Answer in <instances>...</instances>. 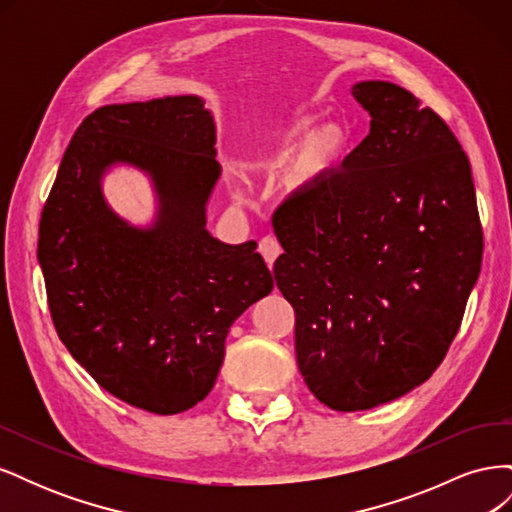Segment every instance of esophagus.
Masks as SVG:
<instances>
[{
    "instance_id": "obj_1",
    "label": "esophagus",
    "mask_w": 512,
    "mask_h": 512,
    "mask_svg": "<svg viewBox=\"0 0 512 512\" xmlns=\"http://www.w3.org/2000/svg\"><path fill=\"white\" fill-rule=\"evenodd\" d=\"M258 250H260V254H262V256H265L269 269L273 267L275 258L282 254V247H280V243H277L273 237H265V239H262V241H260V245H258Z\"/></svg>"
}]
</instances>
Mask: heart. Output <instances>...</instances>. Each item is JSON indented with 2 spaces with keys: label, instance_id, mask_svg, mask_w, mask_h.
I'll list each match as a JSON object with an SVG mask.
<instances>
[{
  "label": "heart",
  "instance_id": "obj_1",
  "mask_svg": "<svg viewBox=\"0 0 512 512\" xmlns=\"http://www.w3.org/2000/svg\"><path fill=\"white\" fill-rule=\"evenodd\" d=\"M316 123V115H301L286 126L260 136L256 147L243 158L247 175H273L282 170V188L288 196L307 198L322 190L346 164L352 136L344 123Z\"/></svg>",
  "mask_w": 512,
  "mask_h": 512
}]
</instances>
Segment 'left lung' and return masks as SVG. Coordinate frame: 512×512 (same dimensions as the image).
I'll return each mask as SVG.
<instances>
[{
	"label": "left lung",
	"instance_id": "obj_1",
	"mask_svg": "<svg viewBox=\"0 0 512 512\" xmlns=\"http://www.w3.org/2000/svg\"><path fill=\"white\" fill-rule=\"evenodd\" d=\"M369 134L339 173L273 215L307 389L337 412L410 393L455 339L483 258L472 168L408 89L359 81Z\"/></svg>",
	"mask_w": 512,
	"mask_h": 512
}]
</instances>
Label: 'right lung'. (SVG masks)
Listing matches in <instances>:
<instances>
[{
    "label": "right lung",
    "instance_id": "right-lung-1",
    "mask_svg": "<svg viewBox=\"0 0 512 512\" xmlns=\"http://www.w3.org/2000/svg\"><path fill=\"white\" fill-rule=\"evenodd\" d=\"M215 156L200 96L106 104L72 136L42 209L38 262L59 339L104 391L147 412L203 401L232 322L273 290L256 241L207 230ZM115 167L148 177L147 225L107 205L103 177Z\"/></svg>",
    "mask_w": 512,
    "mask_h": 512
}]
</instances>
